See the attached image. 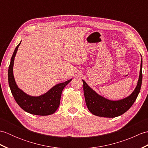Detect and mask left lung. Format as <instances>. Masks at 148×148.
<instances>
[{"instance_id":"8db88e82","label":"left lung","mask_w":148,"mask_h":148,"mask_svg":"<svg viewBox=\"0 0 148 148\" xmlns=\"http://www.w3.org/2000/svg\"><path fill=\"white\" fill-rule=\"evenodd\" d=\"M142 66L143 60H141L139 78L136 89L127 98L116 101L106 99L99 95L83 80L84 98L89 111L94 115L105 118H115L127 112L134 104L140 92L143 80Z\"/></svg>"}]
</instances>
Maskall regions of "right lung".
<instances>
[{"label":"right lung","instance_id":"add662e5","mask_svg":"<svg viewBox=\"0 0 148 148\" xmlns=\"http://www.w3.org/2000/svg\"><path fill=\"white\" fill-rule=\"evenodd\" d=\"M20 43L16 47L9 66L8 82L11 92L16 102L25 111L39 116L52 114L58 108L62 90L72 79L56 84L48 92L39 97H32L24 93L16 84L12 72L14 57Z\"/></svg>","mask_w":148,"mask_h":148}]
</instances>
